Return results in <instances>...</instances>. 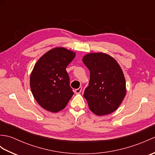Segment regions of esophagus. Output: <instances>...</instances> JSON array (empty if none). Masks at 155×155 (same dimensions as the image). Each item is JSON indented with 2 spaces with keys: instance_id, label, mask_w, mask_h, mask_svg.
Wrapping results in <instances>:
<instances>
[{
  "instance_id": "1",
  "label": "esophagus",
  "mask_w": 155,
  "mask_h": 155,
  "mask_svg": "<svg viewBox=\"0 0 155 155\" xmlns=\"http://www.w3.org/2000/svg\"><path fill=\"white\" fill-rule=\"evenodd\" d=\"M81 91H82V87H80L78 88H77V89L74 90L75 93H77V94H79Z\"/></svg>"
}]
</instances>
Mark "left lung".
I'll return each mask as SVG.
<instances>
[{"label": "left lung", "instance_id": "left-lung-1", "mask_svg": "<svg viewBox=\"0 0 155 155\" xmlns=\"http://www.w3.org/2000/svg\"><path fill=\"white\" fill-rule=\"evenodd\" d=\"M83 61L90 71L89 83L83 94L90 110L98 116L113 113L126 94V82L119 64L102 52L85 55Z\"/></svg>", "mask_w": 155, "mask_h": 155}]
</instances>
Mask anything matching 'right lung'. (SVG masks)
Returning a JSON list of instances; mask_svg holds the SVG:
<instances>
[{
  "instance_id": "1",
  "label": "right lung",
  "mask_w": 155,
  "mask_h": 155,
  "mask_svg": "<svg viewBox=\"0 0 155 155\" xmlns=\"http://www.w3.org/2000/svg\"><path fill=\"white\" fill-rule=\"evenodd\" d=\"M75 53L57 47L45 53L35 64L30 78L33 97L39 105L52 113L62 110L74 93L66 68Z\"/></svg>"
}]
</instances>
